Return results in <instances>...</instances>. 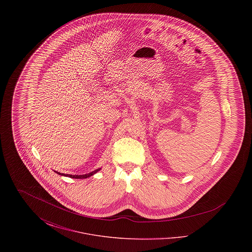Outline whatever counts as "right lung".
<instances>
[{
  "mask_svg": "<svg viewBox=\"0 0 252 252\" xmlns=\"http://www.w3.org/2000/svg\"><path fill=\"white\" fill-rule=\"evenodd\" d=\"M101 170V168H99V169H96L94 171H93V172H91V173H89V174H85V175H69V174H62V173H60V172H57V171H55L57 174H59L60 176H64V177H69V178H72V179H87V178H90L91 176H93V175H94L95 173H97L98 171H100Z\"/></svg>",
  "mask_w": 252,
  "mask_h": 252,
  "instance_id": "right-lung-1",
  "label": "right lung"
}]
</instances>
